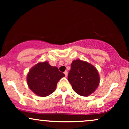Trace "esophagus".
<instances>
[{
  "instance_id": "34e87169",
  "label": "esophagus",
  "mask_w": 129,
  "mask_h": 129,
  "mask_svg": "<svg viewBox=\"0 0 129 129\" xmlns=\"http://www.w3.org/2000/svg\"><path fill=\"white\" fill-rule=\"evenodd\" d=\"M64 75H65V76H67L68 75V72H67V71H66V72H64Z\"/></svg>"
}]
</instances>
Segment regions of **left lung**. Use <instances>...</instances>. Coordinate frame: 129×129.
Segmentation results:
<instances>
[{
	"instance_id": "obj_1",
	"label": "left lung",
	"mask_w": 129,
	"mask_h": 129,
	"mask_svg": "<svg viewBox=\"0 0 129 129\" xmlns=\"http://www.w3.org/2000/svg\"><path fill=\"white\" fill-rule=\"evenodd\" d=\"M68 80L75 92L82 96H88L98 87L100 75L92 65L77 59L71 64Z\"/></svg>"
}]
</instances>
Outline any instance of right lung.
<instances>
[{"label": "right lung", "instance_id": "right-lung-1", "mask_svg": "<svg viewBox=\"0 0 129 129\" xmlns=\"http://www.w3.org/2000/svg\"><path fill=\"white\" fill-rule=\"evenodd\" d=\"M65 75L48 62H39L33 67L26 78L28 85L35 94L41 97L50 95L55 91L57 82Z\"/></svg>", "mask_w": 129, "mask_h": 129}]
</instances>
